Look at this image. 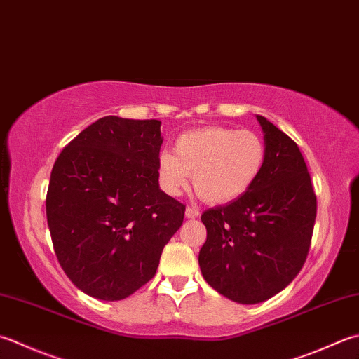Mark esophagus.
<instances>
[{
  "mask_svg": "<svg viewBox=\"0 0 359 359\" xmlns=\"http://www.w3.org/2000/svg\"><path fill=\"white\" fill-rule=\"evenodd\" d=\"M199 215H201L199 210L194 207H187V210H185V216L188 217V219H194V217H198Z\"/></svg>",
  "mask_w": 359,
  "mask_h": 359,
  "instance_id": "1",
  "label": "esophagus"
}]
</instances>
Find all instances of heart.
Segmentation results:
<instances>
[{
	"mask_svg": "<svg viewBox=\"0 0 359 359\" xmlns=\"http://www.w3.org/2000/svg\"><path fill=\"white\" fill-rule=\"evenodd\" d=\"M266 160L268 146L259 133L207 126L182 133L174 143V154H160L157 177L165 193L179 196L191 174L196 193L203 201L229 203L257 184Z\"/></svg>",
	"mask_w": 359,
	"mask_h": 359,
	"instance_id": "1",
	"label": "heart"
}]
</instances>
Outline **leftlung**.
<instances>
[{"label": "left lung", "mask_w": 359, "mask_h": 359, "mask_svg": "<svg viewBox=\"0 0 359 359\" xmlns=\"http://www.w3.org/2000/svg\"><path fill=\"white\" fill-rule=\"evenodd\" d=\"M268 160L240 199L203 212L199 266L207 283L238 304H259L290 285L310 250L318 201L294 140L264 116Z\"/></svg>", "instance_id": "1"}]
</instances>
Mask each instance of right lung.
<instances>
[{
  "instance_id": "1",
  "label": "right lung",
  "mask_w": 359,
  "mask_h": 359,
  "mask_svg": "<svg viewBox=\"0 0 359 359\" xmlns=\"http://www.w3.org/2000/svg\"><path fill=\"white\" fill-rule=\"evenodd\" d=\"M158 119L104 116L59 154L46 217L62 269L81 291L121 300L156 276L185 205L158 187Z\"/></svg>"
}]
</instances>
